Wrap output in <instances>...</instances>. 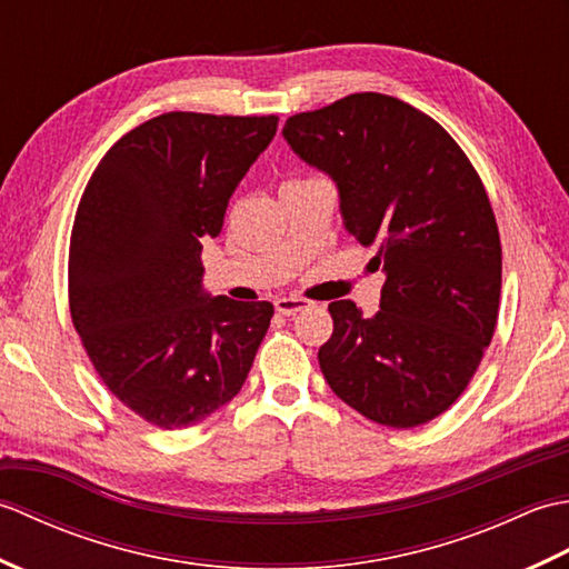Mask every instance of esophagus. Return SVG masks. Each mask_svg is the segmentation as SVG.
Returning a JSON list of instances; mask_svg holds the SVG:
<instances>
[{"label":"esophagus","instance_id":"obj_1","mask_svg":"<svg viewBox=\"0 0 569 569\" xmlns=\"http://www.w3.org/2000/svg\"><path fill=\"white\" fill-rule=\"evenodd\" d=\"M306 308H310V300H306V298H278L276 300V310L286 318L298 316V312L306 310Z\"/></svg>","mask_w":569,"mask_h":569}]
</instances>
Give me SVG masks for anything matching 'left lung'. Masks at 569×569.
<instances>
[{
    "mask_svg": "<svg viewBox=\"0 0 569 569\" xmlns=\"http://www.w3.org/2000/svg\"><path fill=\"white\" fill-rule=\"evenodd\" d=\"M283 139L335 180L347 232L379 247L386 273L373 318L330 303L325 381L386 428L438 418L497 330L501 241L485 183L432 117L379 92L288 117Z\"/></svg>",
    "mask_w": 569,
    "mask_h": 569,
    "instance_id": "left-lung-1",
    "label": "left lung"
}]
</instances>
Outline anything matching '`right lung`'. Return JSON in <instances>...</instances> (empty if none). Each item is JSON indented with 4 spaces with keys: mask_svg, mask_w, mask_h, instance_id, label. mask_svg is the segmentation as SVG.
Masks as SVG:
<instances>
[{
    "mask_svg": "<svg viewBox=\"0 0 569 569\" xmlns=\"http://www.w3.org/2000/svg\"><path fill=\"white\" fill-rule=\"evenodd\" d=\"M276 127V114L166 112L119 139L82 192L72 325L107 389L151 426L190 428L232 401L269 330L266 300L204 293L200 251Z\"/></svg>",
    "mask_w": 569,
    "mask_h": 569,
    "instance_id": "1",
    "label": "right lung"
}]
</instances>
